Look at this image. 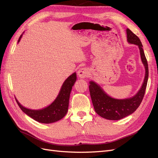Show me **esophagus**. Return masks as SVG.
Segmentation results:
<instances>
[{
    "mask_svg": "<svg viewBox=\"0 0 158 158\" xmlns=\"http://www.w3.org/2000/svg\"><path fill=\"white\" fill-rule=\"evenodd\" d=\"M89 74V71L87 69H80L78 72V75L80 78H84Z\"/></svg>",
    "mask_w": 158,
    "mask_h": 158,
    "instance_id": "34e87169",
    "label": "esophagus"
}]
</instances>
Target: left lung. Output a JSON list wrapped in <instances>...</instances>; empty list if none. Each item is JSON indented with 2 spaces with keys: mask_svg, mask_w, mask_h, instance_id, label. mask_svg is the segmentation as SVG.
<instances>
[{
  "mask_svg": "<svg viewBox=\"0 0 158 158\" xmlns=\"http://www.w3.org/2000/svg\"><path fill=\"white\" fill-rule=\"evenodd\" d=\"M127 40L130 44L137 45L140 49L141 59L146 69L145 78L142 88L136 95L131 98L117 99L109 97L99 85L90 82L89 93L95 111L102 117L108 120H119L135 112L140 106L144 96L148 79V65L139 38L130 30L127 29Z\"/></svg>",
  "mask_w": 158,
  "mask_h": 158,
  "instance_id": "obj_1",
  "label": "left lung"
}]
</instances>
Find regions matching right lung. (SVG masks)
Returning a JSON list of instances; mask_svg holds the SVG:
<instances>
[{
    "label": "right lung",
    "instance_id": "add662e5",
    "mask_svg": "<svg viewBox=\"0 0 158 158\" xmlns=\"http://www.w3.org/2000/svg\"><path fill=\"white\" fill-rule=\"evenodd\" d=\"M21 37L22 35L18 42L20 41ZM76 80V74L74 73L64 81L55 101L50 106L43 109L31 110L27 109L21 106L16 99V101L23 113L37 122L48 124L58 121L63 118L68 111L70 94Z\"/></svg>",
    "mask_w": 158,
    "mask_h": 158
}]
</instances>
